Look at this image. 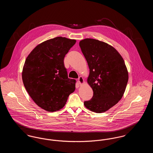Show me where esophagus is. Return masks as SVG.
<instances>
[{
    "label": "esophagus",
    "mask_w": 153,
    "mask_h": 153,
    "mask_svg": "<svg viewBox=\"0 0 153 153\" xmlns=\"http://www.w3.org/2000/svg\"><path fill=\"white\" fill-rule=\"evenodd\" d=\"M78 81H79V84H80V85L82 84L84 82V79H83L82 77H81V76H80V77L78 78Z\"/></svg>",
    "instance_id": "obj_1"
}]
</instances>
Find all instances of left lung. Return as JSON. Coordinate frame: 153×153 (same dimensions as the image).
Masks as SVG:
<instances>
[{"label":"left lung","instance_id":"obj_1","mask_svg":"<svg viewBox=\"0 0 153 153\" xmlns=\"http://www.w3.org/2000/svg\"><path fill=\"white\" fill-rule=\"evenodd\" d=\"M88 62V83L93 89L90 100L84 102L88 109L104 112L122 99L128 80L123 58L117 50L104 42L86 38L79 42Z\"/></svg>","mask_w":153,"mask_h":153}]
</instances>
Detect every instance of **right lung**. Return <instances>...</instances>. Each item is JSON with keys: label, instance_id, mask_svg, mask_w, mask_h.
<instances>
[{"label": "right lung", "instance_id": "obj_1", "mask_svg": "<svg viewBox=\"0 0 153 153\" xmlns=\"http://www.w3.org/2000/svg\"><path fill=\"white\" fill-rule=\"evenodd\" d=\"M76 42L61 36L47 40L36 46L25 61L24 86L33 101L47 111L63 108L75 90L76 80L68 78L64 59Z\"/></svg>", "mask_w": 153, "mask_h": 153}]
</instances>
